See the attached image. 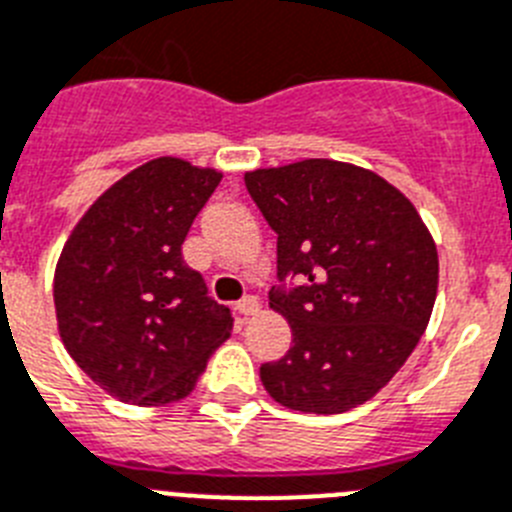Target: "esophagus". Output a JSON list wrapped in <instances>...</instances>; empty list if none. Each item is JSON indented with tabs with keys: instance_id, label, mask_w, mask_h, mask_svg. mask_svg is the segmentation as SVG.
<instances>
[{
	"instance_id": "esophagus-1",
	"label": "esophagus",
	"mask_w": 512,
	"mask_h": 512,
	"mask_svg": "<svg viewBox=\"0 0 512 512\" xmlns=\"http://www.w3.org/2000/svg\"><path fill=\"white\" fill-rule=\"evenodd\" d=\"M259 298H253V295H246V298L240 300L238 303V310L243 313V316H256L259 313Z\"/></svg>"
}]
</instances>
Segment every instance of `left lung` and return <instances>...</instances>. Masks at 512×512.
I'll list each match as a JSON object with an SVG mask.
<instances>
[{"label":"left lung","mask_w":512,"mask_h":512,"mask_svg":"<svg viewBox=\"0 0 512 512\" xmlns=\"http://www.w3.org/2000/svg\"><path fill=\"white\" fill-rule=\"evenodd\" d=\"M277 233V274L305 279L269 292L292 347L261 365L277 404L342 414L373 399L417 347L438 295V248L414 204L378 173L310 157L246 173Z\"/></svg>","instance_id":"8db88e82"}]
</instances>
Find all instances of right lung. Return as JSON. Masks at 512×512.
Listing matches in <instances>:
<instances>
[{
  "label": "right lung",
  "mask_w": 512,
  "mask_h": 512,
  "mask_svg": "<svg viewBox=\"0 0 512 512\" xmlns=\"http://www.w3.org/2000/svg\"><path fill=\"white\" fill-rule=\"evenodd\" d=\"M222 173L155 157L98 196L54 272L59 336L90 381L124 404L186 399L233 331L181 246Z\"/></svg>",
  "instance_id": "add662e5"
}]
</instances>
